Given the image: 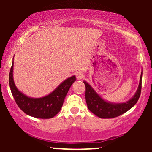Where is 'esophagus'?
Returning <instances> with one entry per match:
<instances>
[{
	"label": "esophagus",
	"mask_w": 152,
	"mask_h": 152,
	"mask_svg": "<svg viewBox=\"0 0 152 152\" xmlns=\"http://www.w3.org/2000/svg\"><path fill=\"white\" fill-rule=\"evenodd\" d=\"M76 76L77 78V79H82L83 77H84V74H83V72L81 71H77L76 74Z\"/></svg>",
	"instance_id": "obj_1"
}]
</instances>
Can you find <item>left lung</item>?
I'll return each instance as SVG.
<instances>
[{"label":"left lung","mask_w":152,"mask_h":152,"mask_svg":"<svg viewBox=\"0 0 152 152\" xmlns=\"http://www.w3.org/2000/svg\"><path fill=\"white\" fill-rule=\"evenodd\" d=\"M142 76L141 75L139 87L135 95L130 100L121 104H113L104 101L100 96L97 94L94 88L86 81H83L86 86L85 98L88 109L96 116L102 118H111L117 117L124 114L132 109L139 100L142 91Z\"/></svg>","instance_id":"obj_1"}]
</instances>
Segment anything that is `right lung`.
Returning a JSON list of instances; mask_svg holds the SVG:
<instances>
[{"label": "right lung", "mask_w": 152, "mask_h": 152, "mask_svg": "<svg viewBox=\"0 0 152 152\" xmlns=\"http://www.w3.org/2000/svg\"><path fill=\"white\" fill-rule=\"evenodd\" d=\"M13 61L9 74V85L12 95L18 107L29 116L39 118H50L55 116L61 109L64 101L69 88L74 81L75 76L67 78L46 96L42 98H30L19 91L13 78Z\"/></svg>", "instance_id": "add662e5"}]
</instances>
